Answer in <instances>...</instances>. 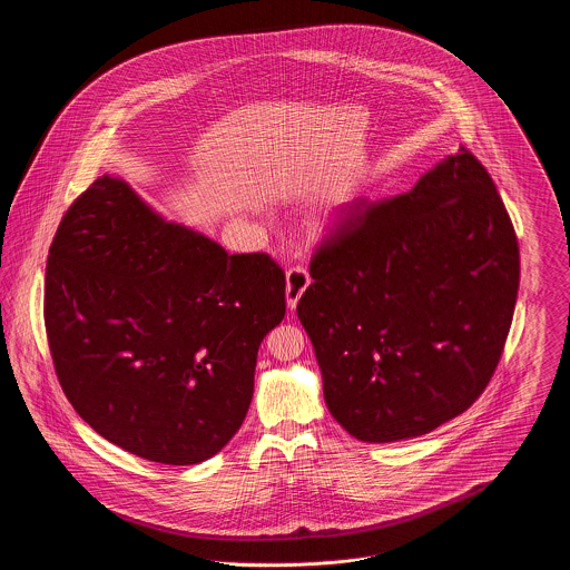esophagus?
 <instances>
[{"label": "esophagus", "instance_id": "34e87169", "mask_svg": "<svg viewBox=\"0 0 570 570\" xmlns=\"http://www.w3.org/2000/svg\"><path fill=\"white\" fill-rule=\"evenodd\" d=\"M309 282H312L309 273L305 272L303 267H291L286 272V305H288V309L297 307L298 298L303 297Z\"/></svg>", "mask_w": 570, "mask_h": 570}]
</instances>
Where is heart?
I'll return each instance as SVG.
<instances>
[{
  "label": "heart",
  "instance_id": "heart-1",
  "mask_svg": "<svg viewBox=\"0 0 570 570\" xmlns=\"http://www.w3.org/2000/svg\"><path fill=\"white\" fill-rule=\"evenodd\" d=\"M337 219H340V212H337V207L326 209V212H323L321 216L314 219V233H316V235L328 233V230L337 224Z\"/></svg>",
  "mask_w": 570,
  "mask_h": 570
}]
</instances>
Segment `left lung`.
Instances as JSON below:
<instances>
[{
  "instance_id": "8db88e82",
  "label": "left lung",
  "mask_w": 570,
  "mask_h": 570,
  "mask_svg": "<svg viewBox=\"0 0 570 570\" xmlns=\"http://www.w3.org/2000/svg\"><path fill=\"white\" fill-rule=\"evenodd\" d=\"M298 298L333 419L356 440L430 434L485 391L513 323L519 245L465 147L412 190L354 209Z\"/></svg>"
}]
</instances>
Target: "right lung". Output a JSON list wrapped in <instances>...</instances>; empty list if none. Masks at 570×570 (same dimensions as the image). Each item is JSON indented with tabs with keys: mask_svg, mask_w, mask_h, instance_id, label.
Instances as JSON below:
<instances>
[{
	"mask_svg": "<svg viewBox=\"0 0 570 570\" xmlns=\"http://www.w3.org/2000/svg\"><path fill=\"white\" fill-rule=\"evenodd\" d=\"M284 291L265 252L228 254L102 175L49 249L45 326L59 384L124 451L168 465L209 460L244 423Z\"/></svg>",
	"mask_w": 570,
	"mask_h": 570,
	"instance_id": "obj_1",
	"label": "right lung"
}]
</instances>
